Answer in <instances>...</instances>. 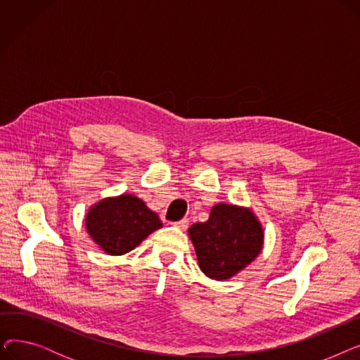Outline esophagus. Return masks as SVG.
<instances>
[{
  "instance_id": "34e87169",
  "label": "esophagus",
  "mask_w": 360,
  "mask_h": 360,
  "mask_svg": "<svg viewBox=\"0 0 360 360\" xmlns=\"http://www.w3.org/2000/svg\"><path fill=\"white\" fill-rule=\"evenodd\" d=\"M174 226H176V228L185 231L188 228V219H182L179 221H174Z\"/></svg>"
}]
</instances>
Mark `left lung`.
Here are the masks:
<instances>
[{
	"label": "left lung",
	"mask_w": 360,
	"mask_h": 360,
	"mask_svg": "<svg viewBox=\"0 0 360 360\" xmlns=\"http://www.w3.org/2000/svg\"><path fill=\"white\" fill-rule=\"evenodd\" d=\"M190 238L201 271L226 280L245 269L262 248V228L252 212L231 204H217L204 223H194Z\"/></svg>",
	"instance_id": "left-lung-1"
}]
</instances>
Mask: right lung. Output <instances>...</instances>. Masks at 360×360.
<instances>
[{
	"mask_svg": "<svg viewBox=\"0 0 360 360\" xmlns=\"http://www.w3.org/2000/svg\"><path fill=\"white\" fill-rule=\"evenodd\" d=\"M91 239L109 255L134 250L151 232L162 228L156 213L134 195L106 198L89 210L86 219Z\"/></svg>",
	"mask_w": 360,
	"mask_h": 360,
	"instance_id": "obj_1",
	"label": "right lung"
}]
</instances>
